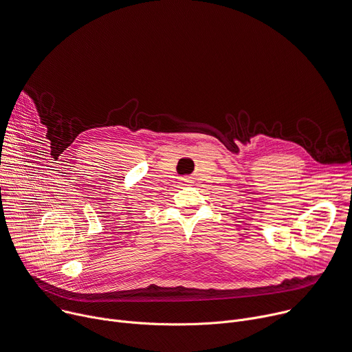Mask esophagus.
I'll list each match as a JSON object with an SVG mask.
<instances>
[{
	"label": "esophagus",
	"instance_id": "1",
	"mask_svg": "<svg viewBox=\"0 0 352 352\" xmlns=\"http://www.w3.org/2000/svg\"><path fill=\"white\" fill-rule=\"evenodd\" d=\"M183 182H184V184H187V183H188V179H184Z\"/></svg>",
	"mask_w": 352,
	"mask_h": 352
}]
</instances>
